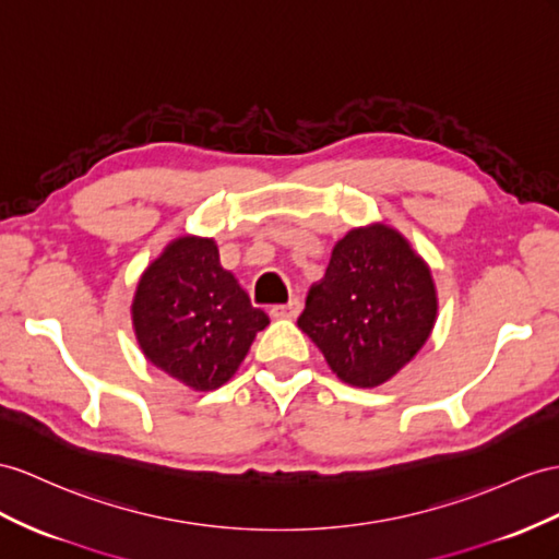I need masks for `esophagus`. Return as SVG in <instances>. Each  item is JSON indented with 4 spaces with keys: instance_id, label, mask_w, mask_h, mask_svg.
Masks as SVG:
<instances>
[{
    "instance_id": "34e87169",
    "label": "esophagus",
    "mask_w": 559,
    "mask_h": 559,
    "mask_svg": "<svg viewBox=\"0 0 559 559\" xmlns=\"http://www.w3.org/2000/svg\"><path fill=\"white\" fill-rule=\"evenodd\" d=\"M299 311H302V302H299L297 297H293L288 305H278L271 309V313H274L276 319H297Z\"/></svg>"
}]
</instances>
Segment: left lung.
Masks as SVG:
<instances>
[{
    "mask_svg": "<svg viewBox=\"0 0 559 559\" xmlns=\"http://www.w3.org/2000/svg\"><path fill=\"white\" fill-rule=\"evenodd\" d=\"M437 309L427 262L394 226L373 222L335 242L297 325L342 382L370 390L416 359Z\"/></svg>",
    "mask_w": 559,
    "mask_h": 559,
    "instance_id": "1",
    "label": "left lung"
}]
</instances>
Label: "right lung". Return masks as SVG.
<instances>
[{
  "label": "right lung",
  "mask_w": 559,
  "mask_h": 559,
  "mask_svg": "<svg viewBox=\"0 0 559 559\" xmlns=\"http://www.w3.org/2000/svg\"><path fill=\"white\" fill-rule=\"evenodd\" d=\"M132 325L155 368L195 392H212L234 378L269 317L222 266L214 238L186 234L141 274Z\"/></svg>",
  "instance_id": "add662e5"
}]
</instances>
